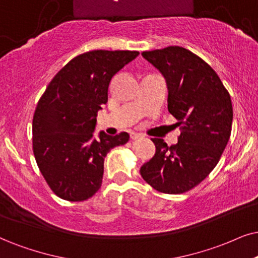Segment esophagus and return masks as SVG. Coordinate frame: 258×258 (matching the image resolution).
Segmentation results:
<instances>
[{"label":"esophagus","mask_w":258,"mask_h":258,"mask_svg":"<svg viewBox=\"0 0 258 258\" xmlns=\"http://www.w3.org/2000/svg\"><path fill=\"white\" fill-rule=\"evenodd\" d=\"M130 137H131V139H138L142 137V135H140V133H137V132H131L130 133Z\"/></svg>","instance_id":"obj_1"}]
</instances>
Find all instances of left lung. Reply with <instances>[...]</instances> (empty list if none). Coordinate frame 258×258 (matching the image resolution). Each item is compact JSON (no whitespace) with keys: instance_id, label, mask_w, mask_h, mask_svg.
I'll use <instances>...</instances> for the list:
<instances>
[{"instance_id":"left-lung-1","label":"left lung","mask_w":258,"mask_h":258,"mask_svg":"<svg viewBox=\"0 0 258 258\" xmlns=\"http://www.w3.org/2000/svg\"><path fill=\"white\" fill-rule=\"evenodd\" d=\"M142 56L167 81L168 110L182 132L171 146L151 139L156 153L140 175L161 193H185L210 175L226 148L233 119L231 96L216 71L187 48L168 46Z\"/></svg>"}]
</instances>
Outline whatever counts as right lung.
<instances>
[{
	"label": "right lung",
	"instance_id": "right-lung-1",
	"mask_svg": "<svg viewBox=\"0 0 258 258\" xmlns=\"http://www.w3.org/2000/svg\"><path fill=\"white\" fill-rule=\"evenodd\" d=\"M138 51L95 50L75 57L52 78L33 116V152L54 194L68 201L93 197L102 183L107 153L128 133L94 137L97 112L108 101L114 75Z\"/></svg>",
	"mask_w": 258,
	"mask_h": 258
}]
</instances>
